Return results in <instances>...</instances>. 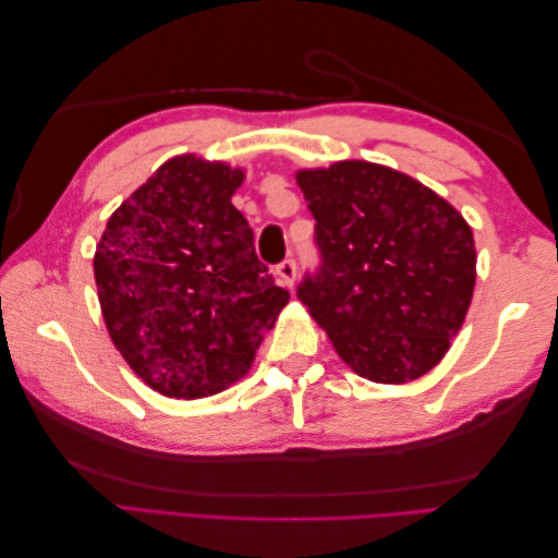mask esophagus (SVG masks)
<instances>
[{
  "instance_id": "1",
  "label": "esophagus",
  "mask_w": 558,
  "mask_h": 558,
  "mask_svg": "<svg viewBox=\"0 0 558 558\" xmlns=\"http://www.w3.org/2000/svg\"><path fill=\"white\" fill-rule=\"evenodd\" d=\"M278 278L282 280V286L292 290L294 278H298V264H294V258H286L282 264H278Z\"/></svg>"
}]
</instances>
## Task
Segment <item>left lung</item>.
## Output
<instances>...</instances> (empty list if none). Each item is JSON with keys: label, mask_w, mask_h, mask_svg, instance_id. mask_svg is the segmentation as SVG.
<instances>
[{"label": "left lung", "mask_w": 558, "mask_h": 558, "mask_svg": "<svg viewBox=\"0 0 558 558\" xmlns=\"http://www.w3.org/2000/svg\"><path fill=\"white\" fill-rule=\"evenodd\" d=\"M322 264L298 298L338 354L376 384H405L441 362L475 290V240L432 189L384 165L302 170Z\"/></svg>", "instance_id": "8db88e82"}]
</instances>
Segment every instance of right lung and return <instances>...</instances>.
Returning <instances> with one entry per match:
<instances>
[{
  "label": "right lung",
  "mask_w": 558,
  "mask_h": 558,
  "mask_svg": "<svg viewBox=\"0 0 558 558\" xmlns=\"http://www.w3.org/2000/svg\"><path fill=\"white\" fill-rule=\"evenodd\" d=\"M242 170L172 158L112 213L96 286L114 348L170 398H204L242 378L290 292L276 286L232 206Z\"/></svg>",
  "instance_id": "obj_1"
}]
</instances>
